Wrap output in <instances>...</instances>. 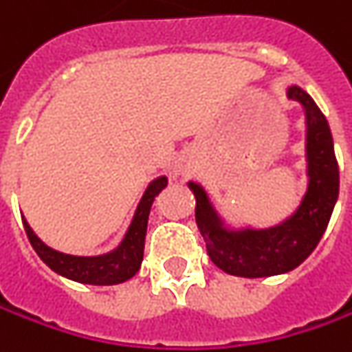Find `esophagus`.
Instances as JSON below:
<instances>
[{"label": "esophagus", "mask_w": 352, "mask_h": 352, "mask_svg": "<svg viewBox=\"0 0 352 352\" xmlns=\"http://www.w3.org/2000/svg\"><path fill=\"white\" fill-rule=\"evenodd\" d=\"M192 170H194V160H192L190 156H180V158L174 162L172 174H174V178H184V176H188Z\"/></svg>", "instance_id": "obj_1"}]
</instances>
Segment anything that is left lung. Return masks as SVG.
<instances>
[{
    "mask_svg": "<svg viewBox=\"0 0 352 352\" xmlns=\"http://www.w3.org/2000/svg\"><path fill=\"white\" fill-rule=\"evenodd\" d=\"M286 96L304 107L307 188L296 211L270 227H227L208 190L188 182L196 197V223L211 263L231 276L264 278L290 272L318 247L339 197V166L331 129L311 96L288 86Z\"/></svg>",
    "mask_w": 352,
    "mask_h": 352,
    "instance_id": "8db88e82",
    "label": "left lung"
}]
</instances>
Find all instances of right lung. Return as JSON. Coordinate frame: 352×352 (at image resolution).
<instances>
[{"instance_id": "obj_1", "label": "right lung", "mask_w": 352, "mask_h": 352, "mask_svg": "<svg viewBox=\"0 0 352 352\" xmlns=\"http://www.w3.org/2000/svg\"><path fill=\"white\" fill-rule=\"evenodd\" d=\"M166 184H168L166 176H158L146 186L141 201L135 210V215L129 223L127 233L116 249L109 252L96 254V256H76V254H66L60 250L50 249L36 236L31 225L23 217L25 233L29 236L34 252L41 256V261L60 276L80 282V284H91V286H113V284L127 282L129 278L135 276L141 268L151 206L155 197L166 188Z\"/></svg>"}]
</instances>
